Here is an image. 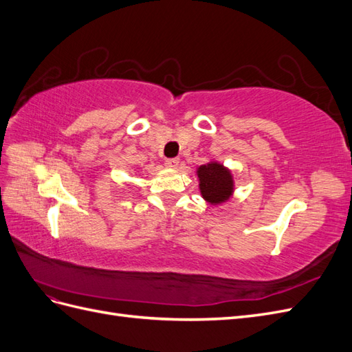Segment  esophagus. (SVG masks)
Listing matches in <instances>:
<instances>
[{
    "mask_svg": "<svg viewBox=\"0 0 352 352\" xmlns=\"http://www.w3.org/2000/svg\"><path fill=\"white\" fill-rule=\"evenodd\" d=\"M179 163H180V160L177 157H175V158H166V162H164V164L167 167H170V168H176L179 166Z\"/></svg>",
    "mask_w": 352,
    "mask_h": 352,
    "instance_id": "34e87169",
    "label": "esophagus"
}]
</instances>
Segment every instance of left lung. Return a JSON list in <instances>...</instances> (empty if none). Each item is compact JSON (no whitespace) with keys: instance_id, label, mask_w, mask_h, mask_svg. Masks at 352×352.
Masks as SVG:
<instances>
[{"instance_id":"8db88e82","label":"left lung","mask_w":352,"mask_h":352,"mask_svg":"<svg viewBox=\"0 0 352 352\" xmlns=\"http://www.w3.org/2000/svg\"><path fill=\"white\" fill-rule=\"evenodd\" d=\"M201 194L208 202L220 204L226 201L233 190L232 175L221 164L210 163L198 168Z\"/></svg>"}]
</instances>
